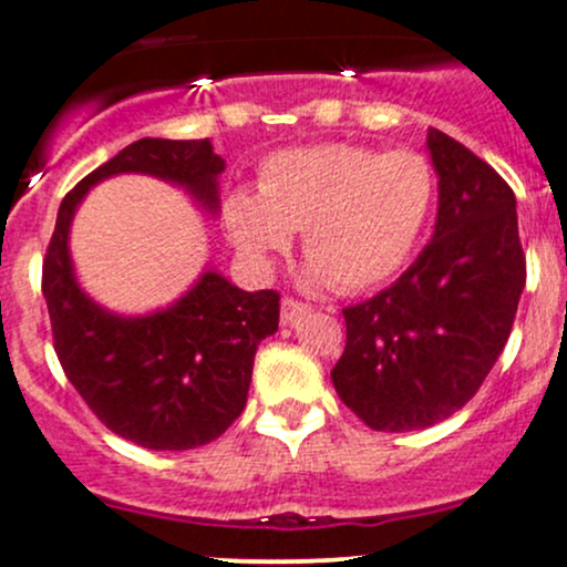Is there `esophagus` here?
I'll use <instances>...</instances> for the list:
<instances>
[{
  "label": "esophagus",
  "instance_id": "1",
  "mask_svg": "<svg viewBox=\"0 0 567 567\" xmlns=\"http://www.w3.org/2000/svg\"><path fill=\"white\" fill-rule=\"evenodd\" d=\"M309 311H311V306L296 301V298H285L282 311H279V324H282V328H290V324H296L298 320H303V317L309 315Z\"/></svg>",
  "mask_w": 567,
  "mask_h": 567
}]
</instances>
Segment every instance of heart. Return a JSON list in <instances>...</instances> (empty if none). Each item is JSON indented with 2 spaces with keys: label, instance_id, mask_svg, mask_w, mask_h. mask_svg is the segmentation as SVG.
<instances>
[{
  "label": "heart",
  "instance_id": "obj_1",
  "mask_svg": "<svg viewBox=\"0 0 567 567\" xmlns=\"http://www.w3.org/2000/svg\"><path fill=\"white\" fill-rule=\"evenodd\" d=\"M432 202L434 175L421 154L320 143L271 154L258 194L237 188L226 197L224 229L258 271L303 231L306 282L362 292L402 269Z\"/></svg>",
  "mask_w": 567,
  "mask_h": 567
}]
</instances>
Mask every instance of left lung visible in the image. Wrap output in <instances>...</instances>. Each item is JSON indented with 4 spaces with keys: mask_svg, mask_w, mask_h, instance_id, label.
I'll list each match as a JSON object with an SVG mask.
<instances>
[{
    "mask_svg": "<svg viewBox=\"0 0 567 567\" xmlns=\"http://www.w3.org/2000/svg\"><path fill=\"white\" fill-rule=\"evenodd\" d=\"M437 220L392 288L343 309L333 386L375 432L440 424L477 394L512 333L525 288L517 199L487 162L440 130L426 135Z\"/></svg>",
    "mask_w": 567,
    "mask_h": 567,
    "instance_id": "1",
    "label": "left lung"
}]
</instances>
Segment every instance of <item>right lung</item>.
Returning <instances> with one entry per match:
<instances>
[{
  "label": "right lung",
  "instance_id": "1",
  "mask_svg": "<svg viewBox=\"0 0 567 567\" xmlns=\"http://www.w3.org/2000/svg\"><path fill=\"white\" fill-rule=\"evenodd\" d=\"M226 162L210 141L141 138L82 178L58 207L42 292L63 373L114 434L148 451H192L245 410L258 343L277 333L279 292H247L205 269L178 301L116 315L82 290L69 250L71 220L101 181L154 175L218 216Z\"/></svg>",
  "mask_w": 567,
  "mask_h": 567
}]
</instances>
